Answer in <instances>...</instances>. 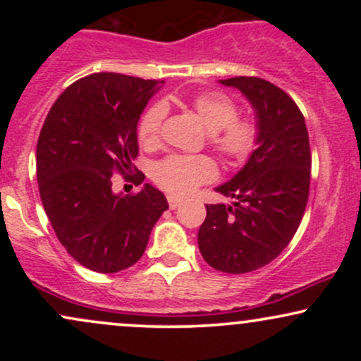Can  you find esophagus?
<instances>
[{"label": "esophagus", "mask_w": 361, "mask_h": 361, "mask_svg": "<svg viewBox=\"0 0 361 361\" xmlns=\"http://www.w3.org/2000/svg\"><path fill=\"white\" fill-rule=\"evenodd\" d=\"M168 204H169V209L175 210L181 204H183V200H181V198H178V197H173V195H169V197H168Z\"/></svg>", "instance_id": "34e87169"}]
</instances>
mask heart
Wrapping results in <instances>:
<instances>
[{"mask_svg": "<svg viewBox=\"0 0 361 361\" xmlns=\"http://www.w3.org/2000/svg\"><path fill=\"white\" fill-rule=\"evenodd\" d=\"M190 106L209 130V140L219 154L227 159H244L258 144V127L250 118H238V106L222 93L205 91L190 98ZM168 109L157 102L139 120L140 144L152 147L159 142L161 126ZM212 161L204 156H169L159 161L152 171L157 185L173 195H188L198 185L214 180Z\"/></svg>", "mask_w": 361, "mask_h": 361, "instance_id": "obj_1", "label": "heart"}]
</instances>
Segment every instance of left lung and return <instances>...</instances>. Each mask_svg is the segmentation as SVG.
I'll list each match as a JSON object with an SVG mask.
<instances>
[{
  "mask_svg": "<svg viewBox=\"0 0 361 361\" xmlns=\"http://www.w3.org/2000/svg\"><path fill=\"white\" fill-rule=\"evenodd\" d=\"M239 90L255 110L258 144L246 164L215 192L231 205H205L198 250L210 267L241 275L271 263L299 229L309 198L310 147L295 102L261 78L219 81Z\"/></svg>",
  "mask_w": 361,
  "mask_h": 361,
  "instance_id": "8db88e82",
  "label": "left lung"
}]
</instances>
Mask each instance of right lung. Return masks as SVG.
Instances as JSON below:
<instances>
[{
	"label": "right lung",
	"instance_id": "1",
	"mask_svg": "<svg viewBox=\"0 0 361 361\" xmlns=\"http://www.w3.org/2000/svg\"><path fill=\"white\" fill-rule=\"evenodd\" d=\"M164 81L97 73L57 98L37 142L40 200L62 246L78 263L117 273L137 263L166 197L146 183L139 193L111 190L115 171H132L137 123ZM144 181L137 173V185Z\"/></svg>",
	"mask_w": 361,
	"mask_h": 361
}]
</instances>
